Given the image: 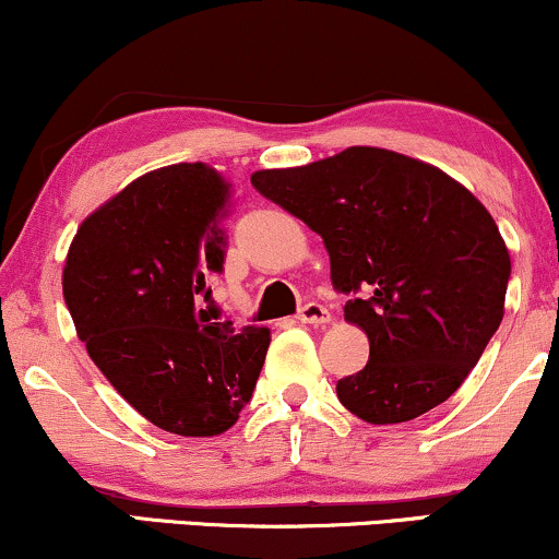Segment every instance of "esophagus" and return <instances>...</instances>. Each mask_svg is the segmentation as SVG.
I'll use <instances>...</instances> for the list:
<instances>
[{"mask_svg": "<svg viewBox=\"0 0 559 559\" xmlns=\"http://www.w3.org/2000/svg\"><path fill=\"white\" fill-rule=\"evenodd\" d=\"M297 318L301 322H309V325H325V322H331V312L322 305H318V301H309V305L299 309Z\"/></svg>", "mask_w": 559, "mask_h": 559, "instance_id": "34e87169", "label": "esophagus"}]
</instances>
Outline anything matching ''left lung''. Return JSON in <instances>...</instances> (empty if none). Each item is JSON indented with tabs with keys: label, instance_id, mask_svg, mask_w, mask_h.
<instances>
[{
	"label": "left lung",
	"instance_id": "8db88e82",
	"mask_svg": "<svg viewBox=\"0 0 559 559\" xmlns=\"http://www.w3.org/2000/svg\"><path fill=\"white\" fill-rule=\"evenodd\" d=\"M252 187L320 234L344 314L369 361L335 393L369 425H399L448 401L502 322L510 254L492 215L445 171L356 145Z\"/></svg>",
	"mask_w": 559,
	"mask_h": 559
}]
</instances>
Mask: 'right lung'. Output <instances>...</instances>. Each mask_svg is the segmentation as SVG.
I'll list each match as a JSON object with an SVG mask.
<instances>
[{
    "instance_id": "add662e5",
    "label": "right lung",
    "mask_w": 559,
    "mask_h": 559,
    "mask_svg": "<svg viewBox=\"0 0 559 559\" xmlns=\"http://www.w3.org/2000/svg\"><path fill=\"white\" fill-rule=\"evenodd\" d=\"M226 200L211 166H164L87 215L64 262V305L91 359L147 421L185 437L239 419L271 346L267 328L198 309L224 271Z\"/></svg>"
}]
</instances>
